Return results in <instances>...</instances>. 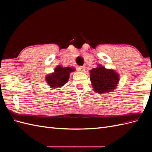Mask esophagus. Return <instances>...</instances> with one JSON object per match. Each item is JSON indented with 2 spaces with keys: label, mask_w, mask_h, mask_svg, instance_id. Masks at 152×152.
I'll use <instances>...</instances> for the list:
<instances>
[{
  "label": "esophagus",
  "mask_w": 152,
  "mask_h": 152,
  "mask_svg": "<svg viewBox=\"0 0 152 152\" xmlns=\"http://www.w3.org/2000/svg\"><path fill=\"white\" fill-rule=\"evenodd\" d=\"M78 70L79 71H81V72H84V70H85V67H84V66H79V67L78 68Z\"/></svg>",
  "instance_id": "esophagus-1"
}]
</instances>
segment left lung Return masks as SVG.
<instances>
[{
    "label": "left lung",
    "instance_id": "8db88e82",
    "mask_svg": "<svg viewBox=\"0 0 152 152\" xmlns=\"http://www.w3.org/2000/svg\"><path fill=\"white\" fill-rule=\"evenodd\" d=\"M90 73V80L94 91L99 93L113 91L119 82V75L115 71L106 69L101 65L93 69Z\"/></svg>",
    "mask_w": 152,
    "mask_h": 152
}]
</instances>
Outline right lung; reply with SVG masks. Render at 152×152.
Instances as JSON below:
<instances>
[{"mask_svg":"<svg viewBox=\"0 0 152 152\" xmlns=\"http://www.w3.org/2000/svg\"><path fill=\"white\" fill-rule=\"evenodd\" d=\"M74 69L70 67H62L57 66L55 69L54 73L48 75L46 78L48 84L51 88H56L57 87H61L68 82L69 74L73 72Z\"/></svg>","mask_w":152,"mask_h":152,"instance_id":"1","label":"right lung"}]
</instances>
